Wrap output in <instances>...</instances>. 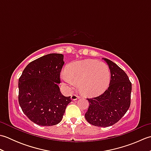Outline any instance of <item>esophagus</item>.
I'll list each match as a JSON object with an SVG mask.
<instances>
[{"label":"esophagus","mask_w":151,"mask_h":151,"mask_svg":"<svg viewBox=\"0 0 151 151\" xmlns=\"http://www.w3.org/2000/svg\"><path fill=\"white\" fill-rule=\"evenodd\" d=\"M80 98V97L78 95H76V94H73L71 95V99L73 101H75L76 99H78Z\"/></svg>","instance_id":"34e87169"}]
</instances>
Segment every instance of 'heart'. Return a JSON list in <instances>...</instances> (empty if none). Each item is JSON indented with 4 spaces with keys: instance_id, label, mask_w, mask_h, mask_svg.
<instances>
[{
    "instance_id": "obj_1",
    "label": "heart",
    "mask_w": 151,
    "mask_h": 151,
    "mask_svg": "<svg viewBox=\"0 0 151 151\" xmlns=\"http://www.w3.org/2000/svg\"><path fill=\"white\" fill-rule=\"evenodd\" d=\"M62 79L70 86L78 82V89L85 96L102 93L109 85L110 72L106 64L94 60L73 62L67 67Z\"/></svg>"
}]
</instances>
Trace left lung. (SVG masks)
<instances>
[{"label":"left lung","mask_w":151,"mask_h":151,"mask_svg":"<svg viewBox=\"0 0 151 151\" xmlns=\"http://www.w3.org/2000/svg\"><path fill=\"white\" fill-rule=\"evenodd\" d=\"M104 60L110 69V85L101 95L87 99L89 107L85 118L95 127H108L119 121L130 108L132 83L117 64L107 58Z\"/></svg>","instance_id":"8db88e82"}]
</instances>
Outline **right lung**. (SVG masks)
I'll return each instance as SVG.
<instances>
[{
  "mask_svg": "<svg viewBox=\"0 0 151 151\" xmlns=\"http://www.w3.org/2000/svg\"><path fill=\"white\" fill-rule=\"evenodd\" d=\"M63 55L49 54L28 64L19 78V103L30 121L41 126H53L62 121L70 96L60 91Z\"/></svg>",
  "mask_w": 151,
  "mask_h": 151,
  "instance_id": "add662e5",
  "label": "right lung"
}]
</instances>
